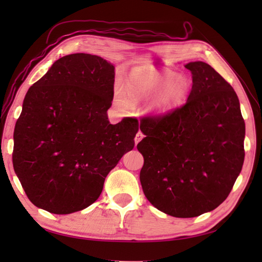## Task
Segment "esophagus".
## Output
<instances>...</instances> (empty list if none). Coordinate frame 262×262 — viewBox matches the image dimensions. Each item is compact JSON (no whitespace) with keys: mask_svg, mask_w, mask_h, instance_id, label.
<instances>
[{"mask_svg":"<svg viewBox=\"0 0 262 262\" xmlns=\"http://www.w3.org/2000/svg\"><path fill=\"white\" fill-rule=\"evenodd\" d=\"M144 138V136H143V133H142L141 131H139L138 133H137V136H136V139H134V141H136V144H138L139 142Z\"/></svg>","mask_w":262,"mask_h":262,"instance_id":"34e87169","label":"esophagus"}]
</instances>
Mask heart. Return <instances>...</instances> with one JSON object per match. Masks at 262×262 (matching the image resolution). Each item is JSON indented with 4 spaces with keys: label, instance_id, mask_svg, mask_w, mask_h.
Listing matches in <instances>:
<instances>
[{
    "label": "heart",
    "instance_id": "b5f03b06",
    "mask_svg": "<svg viewBox=\"0 0 262 262\" xmlns=\"http://www.w3.org/2000/svg\"><path fill=\"white\" fill-rule=\"evenodd\" d=\"M126 95L121 86L115 89L114 100L118 108L126 109L132 101H143L155 96L146 112L162 116L184 104L190 94V83L185 76L157 66H146L137 70L126 83Z\"/></svg>",
    "mask_w": 262,
    "mask_h": 262
}]
</instances>
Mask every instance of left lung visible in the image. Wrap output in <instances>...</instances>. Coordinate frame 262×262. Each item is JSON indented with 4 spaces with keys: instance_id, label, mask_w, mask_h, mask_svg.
I'll return each instance as SVG.
<instances>
[{
    "instance_id": "8db88e82",
    "label": "left lung",
    "mask_w": 262,
    "mask_h": 262,
    "mask_svg": "<svg viewBox=\"0 0 262 262\" xmlns=\"http://www.w3.org/2000/svg\"><path fill=\"white\" fill-rule=\"evenodd\" d=\"M192 89L187 102L167 115L145 117L138 144L146 199L175 217L216 209L243 168L245 121L233 87L208 63L189 62Z\"/></svg>"
}]
</instances>
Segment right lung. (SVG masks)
<instances>
[{"mask_svg":"<svg viewBox=\"0 0 262 262\" xmlns=\"http://www.w3.org/2000/svg\"><path fill=\"white\" fill-rule=\"evenodd\" d=\"M114 84V64L74 53L55 61L28 90L15 124L13 166L37 208L70 214L90 207L134 147L137 119L108 120Z\"/></svg>","mask_w":262,"mask_h":262,"instance_id":"add662e5","label":"right lung"}]
</instances>
